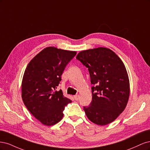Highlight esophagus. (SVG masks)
Returning <instances> with one entry per match:
<instances>
[{
  "label": "esophagus",
  "mask_w": 150,
  "mask_h": 150,
  "mask_svg": "<svg viewBox=\"0 0 150 150\" xmlns=\"http://www.w3.org/2000/svg\"><path fill=\"white\" fill-rule=\"evenodd\" d=\"M74 98L75 99V100H78V99H79V96L78 94H76V95H75V96H74Z\"/></svg>",
  "instance_id": "obj_1"
}]
</instances>
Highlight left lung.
<instances>
[{"mask_svg": "<svg viewBox=\"0 0 150 150\" xmlns=\"http://www.w3.org/2000/svg\"><path fill=\"white\" fill-rule=\"evenodd\" d=\"M76 58L88 68L92 101L84 107L88 118L104 126L114 121L125 109L130 93L129 80L123 62L112 50L98 47L84 50Z\"/></svg>", "mask_w": 150, "mask_h": 150, "instance_id": "8db88e82", "label": "left lung"}]
</instances>
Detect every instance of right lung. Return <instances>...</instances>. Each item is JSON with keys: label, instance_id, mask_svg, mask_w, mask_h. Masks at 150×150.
<instances>
[{"label": "right lung", "instance_id": "obj_1", "mask_svg": "<svg viewBox=\"0 0 150 150\" xmlns=\"http://www.w3.org/2000/svg\"><path fill=\"white\" fill-rule=\"evenodd\" d=\"M51 46L44 48L27 66L21 84L22 99L29 112L41 123L52 126L63 117L71 99L56 91L66 65L76 54Z\"/></svg>", "mask_w": 150, "mask_h": 150}]
</instances>
